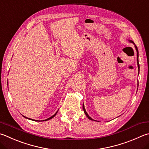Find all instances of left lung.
<instances>
[{
	"label": "left lung",
	"mask_w": 149,
	"mask_h": 149,
	"mask_svg": "<svg viewBox=\"0 0 149 149\" xmlns=\"http://www.w3.org/2000/svg\"><path fill=\"white\" fill-rule=\"evenodd\" d=\"M128 41L130 42H131V43H133V44H134V42L132 41V40H128ZM135 47H136V51H137V66H138V69H139V62H138V56H139V52H138V49H137V46L136 45H135ZM83 111H84V112H85V115H86V117H88V119H90V120H93V118H92L91 117H89V115L87 114V113H86V110H85V106H84V104H83Z\"/></svg>",
	"instance_id": "obj_1"
}]
</instances>
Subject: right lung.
Listing matches in <instances>:
<instances>
[{"instance_id":"add662e5","label":"right lung","mask_w":149,"mask_h":149,"mask_svg":"<svg viewBox=\"0 0 149 149\" xmlns=\"http://www.w3.org/2000/svg\"><path fill=\"white\" fill-rule=\"evenodd\" d=\"M57 112H58V111H56V113H55V114H54L53 116H52V117H49V118H47V119H45V120H43V121H45V120H49V119H51V118H52L53 117H55V116L56 115V113H57ZM23 117H25V118H28V119H31V120H34V119H31V118H27V117H25V116H23ZM36 121H38V120H36ZM41 121H42V120H41Z\"/></svg>"}]
</instances>
